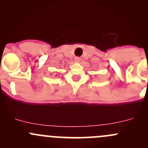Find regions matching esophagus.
Segmentation results:
<instances>
[{"label":"esophagus","mask_w":148,"mask_h":148,"mask_svg":"<svg viewBox=\"0 0 148 148\" xmlns=\"http://www.w3.org/2000/svg\"><path fill=\"white\" fill-rule=\"evenodd\" d=\"M74 60H75L76 62H79L80 61H81V59H80L79 57H76Z\"/></svg>","instance_id":"34e87169"}]
</instances>
